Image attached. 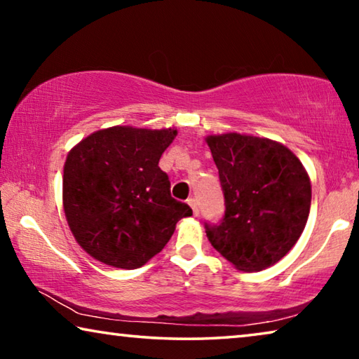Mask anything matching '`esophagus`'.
Wrapping results in <instances>:
<instances>
[{"label": "esophagus", "instance_id": "esophagus-1", "mask_svg": "<svg viewBox=\"0 0 359 359\" xmlns=\"http://www.w3.org/2000/svg\"><path fill=\"white\" fill-rule=\"evenodd\" d=\"M189 204H190V208L193 209V214L198 215V212H200V210H198V204H196V200H195V198H190V200H189Z\"/></svg>", "mask_w": 359, "mask_h": 359}]
</instances>
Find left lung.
<instances>
[{"label": "left lung", "mask_w": 359, "mask_h": 359, "mask_svg": "<svg viewBox=\"0 0 359 359\" xmlns=\"http://www.w3.org/2000/svg\"><path fill=\"white\" fill-rule=\"evenodd\" d=\"M225 198L219 224H204L215 251L241 271L275 265L302 235L311 184L302 163L275 140L229 133L206 139Z\"/></svg>", "instance_id": "left-lung-1"}]
</instances>
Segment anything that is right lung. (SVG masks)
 Wrapping results in <instances>:
<instances>
[{"instance_id":"add662e5","label":"right lung","mask_w":359,"mask_h":359,"mask_svg":"<svg viewBox=\"0 0 359 359\" xmlns=\"http://www.w3.org/2000/svg\"><path fill=\"white\" fill-rule=\"evenodd\" d=\"M175 129L115 126L88 135L68 153L64 210L68 226L90 257L134 270L161 252L189 204L170 196L158 163Z\"/></svg>"}]
</instances>
